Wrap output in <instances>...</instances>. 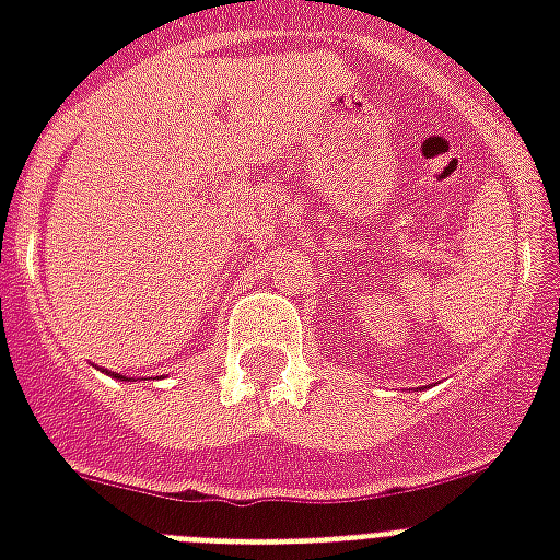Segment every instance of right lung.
Returning <instances> with one entry per match:
<instances>
[{"instance_id": "right-lung-1", "label": "right lung", "mask_w": 560, "mask_h": 560, "mask_svg": "<svg viewBox=\"0 0 560 560\" xmlns=\"http://www.w3.org/2000/svg\"><path fill=\"white\" fill-rule=\"evenodd\" d=\"M118 377H121V374H118Z\"/></svg>"}]
</instances>
